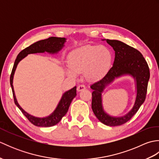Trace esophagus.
<instances>
[{
    "label": "esophagus",
    "mask_w": 159,
    "mask_h": 159,
    "mask_svg": "<svg viewBox=\"0 0 159 159\" xmlns=\"http://www.w3.org/2000/svg\"><path fill=\"white\" fill-rule=\"evenodd\" d=\"M86 89V87L84 85H80L78 86L77 87V91L78 92H80V91H83L84 89Z\"/></svg>",
    "instance_id": "1"
}]
</instances>
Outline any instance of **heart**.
<instances>
[{"label":"heart","instance_id":"obj_1","mask_svg":"<svg viewBox=\"0 0 159 159\" xmlns=\"http://www.w3.org/2000/svg\"><path fill=\"white\" fill-rule=\"evenodd\" d=\"M112 53L104 46L87 45L71 52L67 57L70 67L66 70L69 76L75 77L77 74L85 72L86 79L95 81L102 77L109 68Z\"/></svg>","mask_w":159,"mask_h":159}]
</instances>
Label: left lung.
I'll use <instances>...</instances> for the list:
<instances>
[{
    "instance_id": "left-lung-1",
    "label": "left lung",
    "mask_w": 159,
    "mask_h": 159,
    "mask_svg": "<svg viewBox=\"0 0 159 159\" xmlns=\"http://www.w3.org/2000/svg\"><path fill=\"white\" fill-rule=\"evenodd\" d=\"M104 40V39H103ZM115 50L113 65L100 80L91 85L92 92V108L93 113L102 124L109 126H120L129 121L146 100L150 69L146 59L139 50L118 40L106 39ZM129 74L136 79L137 96L134 106L122 117H112L104 112L102 104V92L105 87L116 78Z\"/></svg>"
}]
</instances>
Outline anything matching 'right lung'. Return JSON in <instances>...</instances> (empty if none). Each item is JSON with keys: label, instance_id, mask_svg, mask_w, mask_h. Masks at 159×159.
<instances>
[{"label": "right lung", "instance_id": "add662e5", "mask_svg": "<svg viewBox=\"0 0 159 159\" xmlns=\"http://www.w3.org/2000/svg\"><path fill=\"white\" fill-rule=\"evenodd\" d=\"M66 39L64 38L50 37L49 38L40 40V41L33 43V44L29 46L27 48L22 50L18 54V55L17 56L16 59L14 64H13L11 76H10V85H11L12 89L14 102L16 105L19 108L20 110L22 111V113L25 115V116L27 118L30 122L32 123L36 126L50 127L55 126L57 124H58L61 120L62 119V117L67 113L71 102L74 99V98H75V96H76V87L75 86L72 89H70L69 91H67V92L63 94L61 99L60 100L55 110L49 116L42 118L36 117L31 116L28 113H26L25 110L22 109V108L19 105V104L17 102L13 86V79L16 67L20 61L25 58L26 56H27L29 54L44 52L52 54L58 52L64 46V43L66 42Z\"/></svg>", "mask_w": 159, "mask_h": 159}]
</instances>
